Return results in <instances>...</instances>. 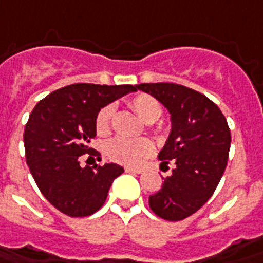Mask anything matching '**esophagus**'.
<instances>
[{
  "label": "esophagus",
  "mask_w": 263,
  "mask_h": 263,
  "mask_svg": "<svg viewBox=\"0 0 263 263\" xmlns=\"http://www.w3.org/2000/svg\"><path fill=\"white\" fill-rule=\"evenodd\" d=\"M126 172H129V174H141L142 170H139V168H132V166H126L125 168Z\"/></svg>",
  "instance_id": "1"
}]
</instances>
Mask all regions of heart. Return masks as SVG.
I'll return each mask as SVG.
<instances>
[{
	"mask_svg": "<svg viewBox=\"0 0 263 263\" xmlns=\"http://www.w3.org/2000/svg\"><path fill=\"white\" fill-rule=\"evenodd\" d=\"M132 109L138 114V117L146 124H154L162 114V106L154 97L146 93H139L129 101ZM114 117V106L106 105L101 108V111L95 119V128L98 135H108L111 132V122ZM152 144L148 139H129V138H114L105 146V152L112 161L124 165L137 166L142 163L152 154Z\"/></svg>",
	"mask_w": 263,
	"mask_h": 263,
	"instance_id": "b5f03b06",
	"label": "heart"
}]
</instances>
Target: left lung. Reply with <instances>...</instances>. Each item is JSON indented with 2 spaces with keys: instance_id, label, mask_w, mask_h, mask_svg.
I'll use <instances>...</instances> for the list:
<instances>
[{
  "instance_id": "obj_1",
  "label": "left lung",
  "mask_w": 263,
  "mask_h": 263,
  "mask_svg": "<svg viewBox=\"0 0 263 263\" xmlns=\"http://www.w3.org/2000/svg\"><path fill=\"white\" fill-rule=\"evenodd\" d=\"M135 88L152 95L171 115L170 137L158 158L161 166H175L149 196V206L162 219L182 221L208 202L221 181L231 148L229 126L221 109L191 88L168 82Z\"/></svg>"
}]
</instances>
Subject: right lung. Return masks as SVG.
<instances>
[{
	"label": "right lung",
	"instance_id": "obj_1",
	"mask_svg": "<svg viewBox=\"0 0 263 263\" xmlns=\"http://www.w3.org/2000/svg\"><path fill=\"white\" fill-rule=\"evenodd\" d=\"M132 85L72 84L57 89L35 105L24 131L25 158L31 175L51 205L68 216H88L104 205L118 163L81 166V157L98 155L88 145L97 135L95 119L108 104Z\"/></svg>",
	"mask_w": 263,
	"mask_h": 263
}]
</instances>
